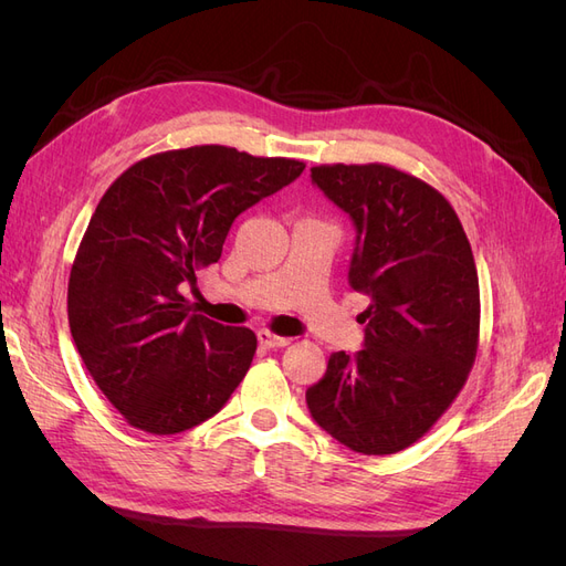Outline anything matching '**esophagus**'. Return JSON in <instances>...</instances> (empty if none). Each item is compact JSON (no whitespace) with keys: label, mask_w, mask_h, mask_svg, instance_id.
I'll list each match as a JSON object with an SVG mask.
<instances>
[{"label":"esophagus","mask_w":566,"mask_h":566,"mask_svg":"<svg viewBox=\"0 0 566 566\" xmlns=\"http://www.w3.org/2000/svg\"><path fill=\"white\" fill-rule=\"evenodd\" d=\"M256 339H260V345L266 349H281L290 345V337H281V335H273L269 331H260L256 333Z\"/></svg>","instance_id":"obj_1"}]
</instances>
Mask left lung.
Wrapping results in <instances>:
<instances>
[{
    "label": "left lung",
    "instance_id": "1",
    "mask_svg": "<svg viewBox=\"0 0 566 566\" xmlns=\"http://www.w3.org/2000/svg\"><path fill=\"white\" fill-rule=\"evenodd\" d=\"M356 229L349 285L370 304L364 349L335 352L306 389L321 430L364 455L416 443L468 380L479 337L472 248L449 200L387 165L312 167Z\"/></svg>",
    "mask_w": 566,
    "mask_h": 566
}]
</instances>
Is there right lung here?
Here are the masks:
<instances>
[{
    "label": "right lung",
    "instance_id": "1",
    "mask_svg": "<svg viewBox=\"0 0 566 566\" xmlns=\"http://www.w3.org/2000/svg\"><path fill=\"white\" fill-rule=\"evenodd\" d=\"M302 172L300 160L193 146L132 165L96 205L67 281V323L94 382L136 430H191L245 378L254 333L196 314L181 285L219 262L238 214Z\"/></svg>",
    "mask_w": 566,
    "mask_h": 566
}]
</instances>
